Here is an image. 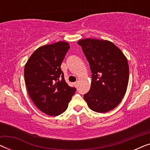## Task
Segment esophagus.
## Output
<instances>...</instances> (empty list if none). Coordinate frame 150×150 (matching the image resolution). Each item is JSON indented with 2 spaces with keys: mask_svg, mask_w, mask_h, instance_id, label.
Listing matches in <instances>:
<instances>
[{
  "mask_svg": "<svg viewBox=\"0 0 150 150\" xmlns=\"http://www.w3.org/2000/svg\"><path fill=\"white\" fill-rule=\"evenodd\" d=\"M74 85L76 87H78V86H79V83H78V82H76V83H74Z\"/></svg>",
  "mask_w": 150,
  "mask_h": 150,
  "instance_id": "obj_1",
  "label": "esophagus"
}]
</instances>
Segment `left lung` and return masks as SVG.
Instances as JSON below:
<instances>
[{
    "label": "left lung",
    "instance_id": "8db88e82",
    "mask_svg": "<svg viewBox=\"0 0 150 150\" xmlns=\"http://www.w3.org/2000/svg\"><path fill=\"white\" fill-rule=\"evenodd\" d=\"M91 71L90 90L84 99L92 110L106 112L122 101L126 92L129 67L118 47L107 40L87 38L79 40Z\"/></svg>",
    "mask_w": 150,
    "mask_h": 150
}]
</instances>
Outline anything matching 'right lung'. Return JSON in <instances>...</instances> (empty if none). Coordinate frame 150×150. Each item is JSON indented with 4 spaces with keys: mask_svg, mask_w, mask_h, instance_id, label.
Here are the masks:
<instances>
[{
    "mask_svg": "<svg viewBox=\"0 0 150 150\" xmlns=\"http://www.w3.org/2000/svg\"><path fill=\"white\" fill-rule=\"evenodd\" d=\"M70 48L65 42L44 45L37 49L24 67L28 95L46 115L57 116L65 111L76 92L67 85L61 65Z\"/></svg>",
    "mask_w": 150,
    "mask_h": 150,
    "instance_id": "1",
    "label": "right lung"
}]
</instances>
